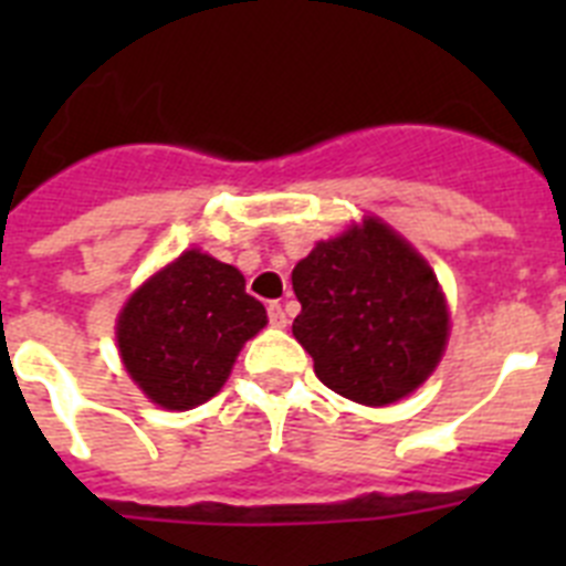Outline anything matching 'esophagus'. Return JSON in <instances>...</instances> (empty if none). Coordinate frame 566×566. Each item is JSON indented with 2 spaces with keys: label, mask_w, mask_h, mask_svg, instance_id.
I'll return each mask as SVG.
<instances>
[{
  "label": "esophagus",
  "mask_w": 566,
  "mask_h": 566,
  "mask_svg": "<svg viewBox=\"0 0 566 566\" xmlns=\"http://www.w3.org/2000/svg\"><path fill=\"white\" fill-rule=\"evenodd\" d=\"M269 323H272L274 328H286V312H283V306H280L277 300H272V303H269Z\"/></svg>",
  "instance_id": "34e87169"
}]
</instances>
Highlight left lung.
I'll return each instance as SVG.
<instances>
[{"label": "left lung", "mask_w": 566, "mask_h": 566, "mask_svg": "<svg viewBox=\"0 0 566 566\" xmlns=\"http://www.w3.org/2000/svg\"><path fill=\"white\" fill-rule=\"evenodd\" d=\"M292 332L339 397L391 405L439 365L451 314L428 260L379 218L319 240L292 272Z\"/></svg>", "instance_id": "8db88e82"}]
</instances>
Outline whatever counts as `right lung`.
Here are the masks:
<instances>
[{"mask_svg":"<svg viewBox=\"0 0 566 566\" xmlns=\"http://www.w3.org/2000/svg\"><path fill=\"white\" fill-rule=\"evenodd\" d=\"M266 308L229 263L189 249L144 283L118 314V352L133 382L169 411L221 391Z\"/></svg>","mask_w":566,"mask_h":566,"instance_id":"add662e5","label":"right lung"}]
</instances>
